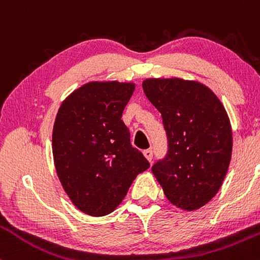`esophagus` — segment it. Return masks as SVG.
I'll return each mask as SVG.
<instances>
[{
    "mask_svg": "<svg viewBox=\"0 0 260 260\" xmlns=\"http://www.w3.org/2000/svg\"><path fill=\"white\" fill-rule=\"evenodd\" d=\"M143 154H144V156L147 157L148 161H151V159H153V150H151V149H145V150L143 151Z\"/></svg>",
    "mask_w": 260,
    "mask_h": 260,
    "instance_id": "1",
    "label": "esophagus"
}]
</instances>
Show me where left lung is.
Returning a JSON list of instances; mask_svg holds the SVG:
<instances>
[{
	"instance_id": "obj_1",
	"label": "left lung",
	"mask_w": 260,
	"mask_h": 260,
	"mask_svg": "<svg viewBox=\"0 0 260 260\" xmlns=\"http://www.w3.org/2000/svg\"><path fill=\"white\" fill-rule=\"evenodd\" d=\"M143 90L162 117L166 157L151 171L166 198L197 210L215 197L228 174L232 129L221 101L208 86L181 78H149Z\"/></svg>"
}]
</instances>
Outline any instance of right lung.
<instances>
[{"instance_id":"add662e5","label":"right lung","mask_w":260,"mask_h":260,"mask_svg":"<svg viewBox=\"0 0 260 260\" xmlns=\"http://www.w3.org/2000/svg\"><path fill=\"white\" fill-rule=\"evenodd\" d=\"M134 83L89 82L59 106L52 131V154L64 192L91 216L112 213L149 161L131 144L121 120Z\"/></svg>"}]
</instances>
